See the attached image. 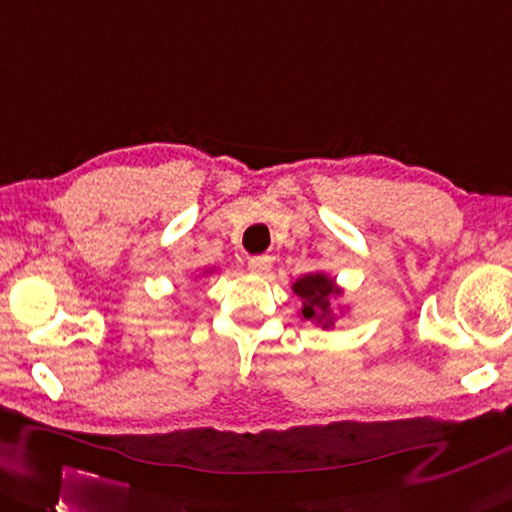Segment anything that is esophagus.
Segmentation results:
<instances>
[{
	"label": "esophagus",
	"instance_id": "34e87169",
	"mask_svg": "<svg viewBox=\"0 0 512 512\" xmlns=\"http://www.w3.org/2000/svg\"><path fill=\"white\" fill-rule=\"evenodd\" d=\"M248 271L257 273V275L271 271V257H250L248 259Z\"/></svg>",
	"mask_w": 512,
	"mask_h": 512
}]
</instances>
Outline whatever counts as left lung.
<instances>
[{"label":"left lung","instance_id":"8db88e82","mask_svg":"<svg viewBox=\"0 0 512 512\" xmlns=\"http://www.w3.org/2000/svg\"><path fill=\"white\" fill-rule=\"evenodd\" d=\"M291 289L302 300V320H311L318 327L332 329L336 318L345 314V307L334 305V300L343 296V289L336 284V277H329L323 271L307 273L298 277L291 284Z\"/></svg>","mask_w":512,"mask_h":512}]
</instances>
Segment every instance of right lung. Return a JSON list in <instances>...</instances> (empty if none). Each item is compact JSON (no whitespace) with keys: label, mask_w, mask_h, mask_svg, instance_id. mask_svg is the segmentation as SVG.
I'll return each mask as SVG.
<instances>
[{"label":"right lung","mask_w":512,"mask_h":512,"mask_svg":"<svg viewBox=\"0 0 512 512\" xmlns=\"http://www.w3.org/2000/svg\"><path fill=\"white\" fill-rule=\"evenodd\" d=\"M214 271V268H210V271H203V275H207V273H212Z\"/></svg>","instance_id":"obj_1"}]
</instances>
